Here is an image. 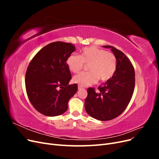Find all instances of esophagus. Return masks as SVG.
<instances>
[{
	"instance_id": "esophagus-1",
	"label": "esophagus",
	"mask_w": 159,
	"mask_h": 159,
	"mask_svg": "<svg viewBox=\"0 0 159 159\" xmlns=\"http://www.w3.org/2000/svg\"><path fill=\"white\" fill-rule=\"evenodd\" d=\"M84 88L82 87V86H81V85H78V89H83Z\"/></svg>"
}]
</instances>
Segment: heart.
Instances as JSON below:
<instances>
[{"mask_svg":"<svg viewBox=\"0 0 159 159\" xmlns=\"http://www.w3.org/2000/svg\"><path fill=\"white\" fill-rule=\"evenodd\" d=\"M66 64L69 70L75 74L82 70L85 64H88L89 71L79 74L73 78L74 83L84 87L97 83L99 80L102 82L109 80L116 71L117 60L113 52L92 46L84 48L80 56L75 54L70 55Z\"/></svg>","mask_w":159,"mask_h":159,"instance_id":"b5f03b06","label":"heart"}]
</instances>
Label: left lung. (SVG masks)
<instances>
[{
    "label": "left lung",
    "instance_id": "1",
    "mask_svg": "<svg viewBox=\"0 0 159 159\" xmlns=\"http://www.w3.org/2000/svg\"><path fill=\"white\" fill-rule=\"evenodd\" d=\"M117 57V70L113 76L104 84L99 85L98 91L88 89L85 100V109L89 115L99 121H109L121 115L129 105L135 84L134 70L131 61L123 52L111 46Z\"/></svg>",
    "mask_w": 159,
    "mask_h": 159
}]
</instances>
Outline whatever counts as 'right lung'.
Masks as SVG:
<instances>
[{
    "label": "right lung",
    "mask_w": 159,
    "mask_h": 159,
    "mask_svg": "<svg viewBox=\"0 0 159 159\" xmlns=\"http://www.w3.org/2000/svg\"><path fill=\"white\" fill-rule=\"evenodd\" d=\"M75 50L71 43L55 42L46 45L33 57L26 73L25 85L30 103L38 112L48 117L65 113L68 103L78 91L66 64Z\"/></svg>",
    "instance_id": "right-lung-1"
}]
</instances>
